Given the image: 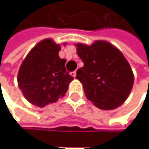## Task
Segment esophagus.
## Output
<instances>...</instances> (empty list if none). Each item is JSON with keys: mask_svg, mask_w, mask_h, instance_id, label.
Returning <instances> with one entry per match:
<instances>
[{"mask_svg": "<svg viewBox=\"0 0 149 149\" xmlns=\"http://www.w3.org/2000/svg\"><path fill=\"white\" fill-rule=\"evenodd\" d=\"M70 75H71L73 78H75L76 75H77V73H76V71H72V72H70Z\"/></svg>", "mask_w": 149, "mask_h": 149, "instance_id": "1", "label": "esophagus"}]
</instances>
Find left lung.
I'll list each match as a JSON object with an SVG mask.
<instances>
[{"label":"left lung","instance_id":"left-lung-1","mask_svg":"<svg viewBox=\"0 0 149 149\" xmlns=\"http://www.w3.org/2000/svg\"><path fill=\"white\" fill-rule=\"evenodd\" d=\"M84 66L77 70L87 98L102 110L122 105L131 91L134 75L123 53L110 43L95 41L91 45L77 44Z\"/></svg>","mask_w":149,"mask_h":149}]
</instances>
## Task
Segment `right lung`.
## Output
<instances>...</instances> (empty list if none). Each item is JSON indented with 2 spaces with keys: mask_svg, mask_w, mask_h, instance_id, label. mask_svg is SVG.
Wrapping results in <instances>:
<instances>
[{
  "mask_svg": "<svg viewBox=\"0 0 149 149\" xmlns=\"http://www.w3.org/2000/svg\"><path fill=\"white\" fill-rule=\"evenodd\" d=\"M60 45L47 38L39 42L24 59L18 74L19 88L26 99L45 107L55 103L68 90L73 78L59 57Z\"/></svg>",
  "mask_w": 149,
  "mask_h": 149,
  "instance_id": "add662e5",
  "label": "right lung"
}]
</instances>
